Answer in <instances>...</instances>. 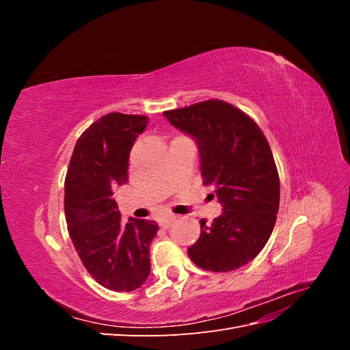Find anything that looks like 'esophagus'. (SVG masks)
<instances>
[{
    "label": "esophagus",
    "instance_id": "1",
    "mask_svg": "<svg viewBox=\"0 0 350 350\" xmlns=\"http://www.w3.org/2000/svg\"><path fill=\"white\" fill-rule=\"evenodd\" d=\"M174 220H175V216H165V217H162L161 220H159V226L163 228V229H167L169 226L172 225Z\"/></svg>",
    "mask_w": 350,
    "mask_h": 350
}]
</instances>
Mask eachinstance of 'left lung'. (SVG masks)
<instances>
[{
    "instance_id": "obj_1",
    "label": "left lung",
    "mask_w": 350,
    "mask_h": 350,
    "mask_svg": "<svg viewBox=\"0 0 350 350\" xmlns=\"http://www.w3.org/2000/svg\"><path fill=\"white\" fill-rule=\"evenodd\" d=\"M174 126L196 139L204 185L215 188L224 213L188 248L200 269L232 271L266 245L276 224L280 183L269 142L252 118L225 100L210 99L166 111Z\"/></svg>"
}]
</instances>
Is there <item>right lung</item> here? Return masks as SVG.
<instances>
[{
  "label": "right lung",
  "instance_id": "right-lung-1",
  "mask_svg": "<svg viewBox=\"0 0 350 350\" xmlns=\"http://www.w3.org/2000/svg\"><path fill=\"white\" fill-rule=\"evenodd\" d=\"M149 118L111 112L84 131L74 147L66 176L68 234L90 276L103 288L131 292L150 274V242L157 224L121 213L112 189L129 179L131 147Z\"/></svg>",
  "mask_w": 350,
  "mask_h": 350
}]
</instances>
